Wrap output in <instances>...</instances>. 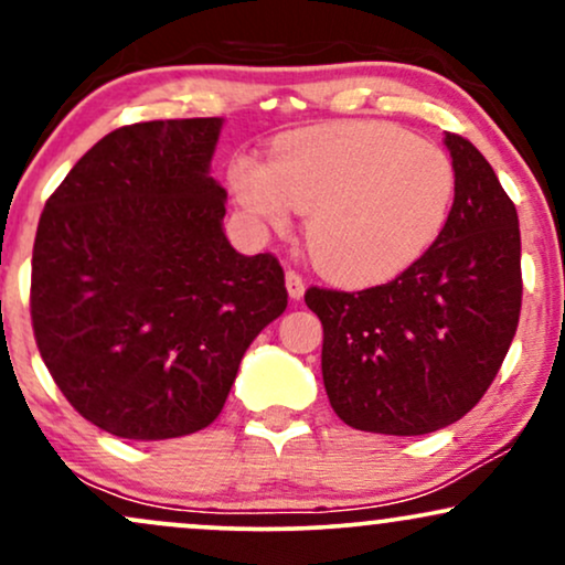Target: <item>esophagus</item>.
<instances>
[{"label": "esophagus", "instance_id": "1", "mask_svg": "<svg viewBox=\"0 0 565 565\" xmlns=\"http://www.w3.org/2000/svg\"><path fill=\"white\" fill-rule=\"evenodd\" d=\"M287 291H289L291 300H302L305 281H302V276L297 274V270H287Z\"/></svg>", "mask_w": 565, "mask_h": 565}]
</instances>
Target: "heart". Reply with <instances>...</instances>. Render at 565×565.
<instances>
[{"label":"heart","mask_w":565,"mask_h":565,"mask_svg":"<svg viewBox=\"0 0 565 565\" xmlns=\"http://www.w3.org/2000/svg\"><path fill=\"white\" fill-rule=\"evenodd\" d=\"M231 191L246 215L287 231L308 217V249L332 281L372 287L436 244L454 201L440 148L382 121H334L289 135L270 161L238 157Z\"/></svg>","instance_id":"b5f03b06"}]
</instances>
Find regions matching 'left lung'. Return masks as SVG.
<instances>
[{"label":"left lung","instance_id":"obj_1","mask_svg":"<svg viewBox=\"0 0 565 565\" xmlns=\"http://www.w3.org/2000/svg\"><path fill=\"white\" fill-rule=\"evenodd\" d=\"M454 204L436 244L393 281L361 291L310 287L321 372L342 423L425 436L457 423L494 382L521 316V228L494 170L446 132Z\"/></svg>","mask_w":565,"mask_h":565}]
</instances>
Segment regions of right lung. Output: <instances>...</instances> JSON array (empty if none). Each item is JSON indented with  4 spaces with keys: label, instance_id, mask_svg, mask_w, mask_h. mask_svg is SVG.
<instances>
[{
    "label": "right lung",
    "instance_id": "add662e5",
    "mask_svg": "<svg viewBox=\"0 0 565 565\" xmlns=\"http://www.w3.org/2000/svg\"><path fill=\"white\" fill-rule=\"evenodd\" d=\"M223 119L140 121L97 140L39 217L31 323L84 419L129 440L191 436L287 308L274 255L223 231L210 174Z\"/></svg>",
    "mask_w": 565,
    "mask_h": 565
}]
</instances>
